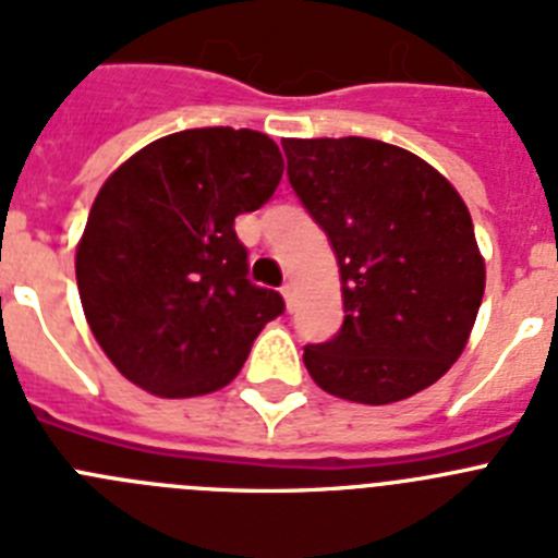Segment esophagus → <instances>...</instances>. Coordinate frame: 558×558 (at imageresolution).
Masks as SVG:
<instances>
[{
	"label": "esophagus",
	"mask_w": 558,
	"mask_h": 558,
	"mask_svg": "<svg viewBox=\"0 0 558 558\" xmlns=\"http://www.w3.org/2000/svg\"><path fill=\"white\" fill-rule=\"evenodd\" d=\"M282 295H284V302H288V307L293 310V295H295L293 282H284V284H282Z\"/></svg>",
	"instance_id": "1"
}]
</instances>
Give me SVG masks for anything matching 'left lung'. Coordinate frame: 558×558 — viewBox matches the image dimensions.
Instances as JSON below:
<instances>
[{
    "instance_id": "8db88e82",
    "label": "left lung",
    "mask_w": 558,
    "mask_h": 558,
    "mask_svg": "<svg viewBox=\"0 0 558 558\" xmlns=\"http://www.w3.org/2000/svg\"><path fill=\"white\" fill-rule=\"evenodd\" d=\"M288 179L332 243L343 327L304 347L318 388L388 405L433 386L481 310L486 268L456 186L427 161L363 136L284 140Z\"/></svg>"
}]
</instances>
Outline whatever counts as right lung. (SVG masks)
<instances>
[{
	"label": "right lung",
	"instance_id": "add662e5",
	"mask_svg": "<svg viewBox=\"0 0 558 558\" xmlns=\"http://www.w3.org/2000/svg\"><path fill=\"white\" fill-rule=\"evenodd\" d=\"M282 153L248 128H192L111 172L75 256L97 343L133 386L184 399L229 386L251 343L284 313L248 279L234 218L268 204Z\"/></svg>",
	"mask_w": 558,
	"mask_h": 558
}]
</instances>
